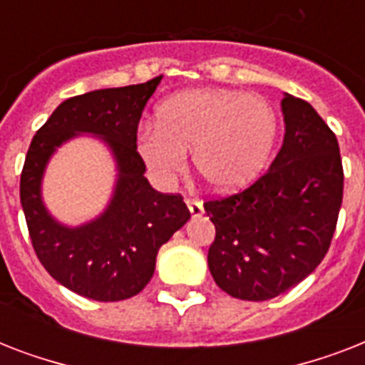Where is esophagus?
I'll return each mask as SVG.
<instances>
[{"label": "esophagus", "instance_id": "34e87169", "mask_svg": "<svg viewBox=\"0 0 365 365\" xmlns=\"http://www.w3.org/2000/svg\"><path fill=\"white\" fill-rule=\"evenodd\" d=\"M187 206L193 217H200L205 214V206H202V202L199 199H187Z\"/></svg>", "mask_w": 365, "mask_h": 365}]
</instances>
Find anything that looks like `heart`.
Instances as JSON below:
<instances>
[{"label": "heart", "instance_id": "b5f03b06", "mask_svg": "<svg viewBox=\"0 0 365 365\" xmlns=\"http://www.w3.org/2000/svg\"><path fill=\"white\" fill-rule=\"evenodd\" d=\"M278 136V115L259 94L231 88H195L174 94L157 110V123L138 132V153L159 182L170 183L195 168L222 193L254 180Z\"/></svg>", "mask_w": 365, "mask_h": 365}]
</instances>
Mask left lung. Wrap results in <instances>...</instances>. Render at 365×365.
<instances>
[{"label": "left lung", "mask_w": 365, "mask_h": 365, "mask_svg": "<svg viewBox=\"0 0 365 365\" xmlns=\"http://www.w3.org/2000/svg\"><path fill=\"white\" fill-rule=\"evenodd\" d=\"M286 134L265 174L205 202L216 237L208 267L223 292L267 301L311 274L334 239L343 202V163L334 130L309 102L286 94Z\"/></svg>", "instance_id": "left-lung-1"}]
</instances>
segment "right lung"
Instances as JSON below:
<instances>
[{"label":"right lung","instance_id":"obj_1","mask_svg":"<svg viewBox=\"0 0 365 365\" xmlns=\"http://www.w3.org/2000/svg\"><path fill=\"white\" fill-rule=\"evenodd\" d=\"M160 79L66 100L36 132L26 155L20 202L37 259L56 282L88 299L123 301L140 294L153 277L159 248L191 216L182 195L149 185L136 149L138 123ZM79 131L105 138L116 155L120 180L108 210L70 230L48 216L38 189L48 157Z\"/></svg>","mask_w":365,"mask_h":365}]
</instances>
